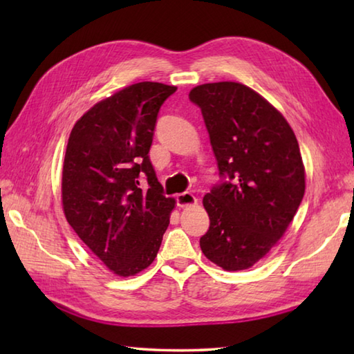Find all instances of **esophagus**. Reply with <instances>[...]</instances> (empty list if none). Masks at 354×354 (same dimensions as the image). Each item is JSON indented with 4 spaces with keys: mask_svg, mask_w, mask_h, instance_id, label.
Returning <instances> with one entry per match:
<instances>
[{
    "mask_svg": "<svg viewBox=\"0 0 354 354\" xmlns=\"http://www.w3.org/2000/svg\"><path fill=\"white\" fill-rule=\"evenodd\" d=\"M198 202L196 196L194 194H192L190 192H184V193H179L176 194V204L178 207H190V205H194Z\"/></svg>",
    "mask_w": 354,
    "mask_h": 354,
    "instance_id": "obj_1",
    "label": "esophagus"
}]
</instances>
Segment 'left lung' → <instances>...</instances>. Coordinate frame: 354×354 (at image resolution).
Segmentation results:
<instances>
[{"mask_svg": "<svg viewBox=\"0 0 354 354\" xmlns=\"http://www.w3.org/2000/svg\"><path fill=\"white\" fill-rule=\"evenodd\" d=\"M221 181L204 196L209 228L201 250L225 270L251 268L281 239L301 204V152L286 118L237 82L193 88Z\"/></svg>", "mask_w": 354, "mask_h": 354, "instance_id": "8db88e82", "label": "left lung"}]
</instances>
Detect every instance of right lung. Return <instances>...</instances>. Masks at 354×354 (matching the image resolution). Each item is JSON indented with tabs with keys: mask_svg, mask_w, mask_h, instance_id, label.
<instances>
[{
	"mask_svg": "<svg viewBox=\"0 0 354 354\" xmlns=\"http://www.w3.org/2000/svg\"><path fill=\"white\" fill-rule=\"evenodd\" d=\"M175 91L158 82L127 86L82 115L66 145V221L120 277L138 274L155 260L175 207L149 158L158 112Z\"/></svg>",
	"mask_w": 354,
	"mask_h": 354,
	"instance_id": "right-lung-1",
	"label": "right lung"
}]
</instances>
